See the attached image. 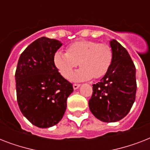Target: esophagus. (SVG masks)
<instances>
[{
	"instance_id": "34e87169",
	"label": "esophagus",
	"mask_w": 150,
	"mask_h": 150,
	"mask_svg": "<svg viewBox=\"0 0 150 150\" xmlns=\"http://www.w3.org/2000/svg\"><path fill=\"white\" fill-rule=\"evenodd\" d=\"M80 86V84H73V88H74V89H77Z\"/></svg>"
}]
</instances>
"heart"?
<instances>
[{"mask_svg":"<svg viewBox=\"0 0 150 150\" xmlns=\"http://www.w3.org/2000/svg\"><path fill=\"white\" fill-rule=\"evenodd\" d=\"M113 60L111 47L106 43L81 40L71 43L66 52L54 53L53 62L64 78H68L78 64L81 68L70 75L72 81L100 79L107 73Z\"/></svg>","mask_w":150,"mask_h":150,"instance_id":"obj_1","label":"heart"}]
</instances>
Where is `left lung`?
<instances>
[{"label": "left lung", "instance_id": "8db88e82", "mask_svg": "<svg viewBox=\"0 0 150 150\" xmlns=\"http://www.w3.org/2000/svg\"><path fill=\"white\" fill-rule=\"evenodd\" d=\"M113 60L96 84L89 101L90 111L103 122H116L129 113L137 89L135 66L128 52L115 40L110 41Z\"/></svg>", "mask_w": 150, "mask_h": 150}]
</instances>
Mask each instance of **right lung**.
Masks as SVG:
<instances>
[{
    "instance_id": "obj_1",
    "label": "right lung",
    "mask_w": 150,
    "mask_h": 150,
    "mask_svg": "<svg viewBox=\"0 0 150 150\" xmlns=\"http://www.w3.org/2000/svg\"><path fill=\"white\" fill-rule=\"evenodd\" d=\"M62 43L43 36L22 52L15 71L16 95L22 114L36 127L45 128L61 121L72 84L59 73L53 62Z\"/></svg>"
}]
</instances>
